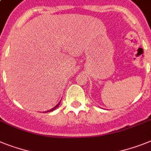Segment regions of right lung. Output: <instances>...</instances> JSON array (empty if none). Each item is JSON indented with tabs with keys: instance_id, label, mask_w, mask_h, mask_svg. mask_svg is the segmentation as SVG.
<instances>
[{
	"instance_id": "right-lung-1",
	"label": "right lung",
	"mask_w": 151,
	"mask_h": 151,
	"mask_svg": "<svg viewBox=\"0 0 151 151\" xmlns=\"http://www.w3.org/2000/svg\"><path fill=\"white\" fill-rule=\"evenodd\" d=\"M60 102H59V103H58V105H56V106H55V107H54V108H52V109H51V110H50V111H47V112H50V111H54V110H55V109H56V108H57V107H58V106H59V104H60Z\"/></svg>"
}]
</instances>
